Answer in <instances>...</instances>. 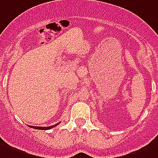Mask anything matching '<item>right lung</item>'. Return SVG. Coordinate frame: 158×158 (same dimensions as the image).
<instances>
[{
  "label": "right lung",
  "mask_w": 158,
  "mask_h": 158,
  "mask_svg": "<svg viewBox=\"0 0 158 158\" xmlns=\"http://www.w3.org/2000/svg\"><path fill=\"white\" fill-rule=\"evenodd\" d=\"M60 123V122H58V123L55 124V125H52L51 127H31V126H28L30 127H32V128H34V129H38V130H48V129H51V128H53V127H55L56 126H58V124Z\"/></svg>",
  "instance_id": "obj_1"
}]
</instances>
